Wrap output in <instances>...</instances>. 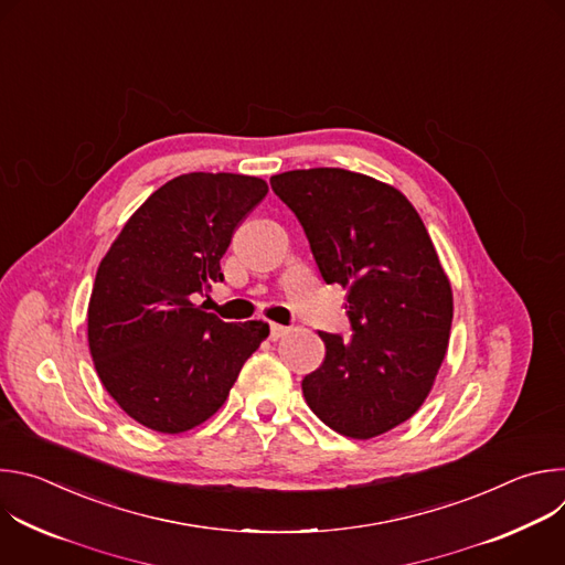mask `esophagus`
<instances>
[{
    "instance_id": "obj_1",
    "label": "esophagus",
    "mask_w": 565,
    "mask_h": 565,
    "mask_svg": "<svg viewBox=\"0 0 565 565\" xmlns=\"http://www.w3.org/2000/svg\"><path fill=\"white\" fill-rule=\"evenodd\" d=\"M286 333H288L286 327H281V324H270V340H279V338H284Z\"/></svg>"
}]
</instances>
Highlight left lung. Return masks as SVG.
Masks as SVG:
<instances>
[{"label": "left lung", "mask_w": 565, "mask_h": 565, "mask_svg": "<svg viewBox=\"0 0 565 565\" xmlns=\"http://www.w3.org/2000/svg\"><path fill=\"white\" fill-rule=\"evenodd\" d=\"M299 218L327 284L349 290L351 338L319 331L327 358L301 382L312 414L369 440L409 420L429 395L449 344L451 284L407 196L340 168L270 179Z\"/></svg>", "instance_id": "8db88e82"}]
</instances>
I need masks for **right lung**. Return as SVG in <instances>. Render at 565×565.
Returning a JSON list of instances; mask_svg holds the SVG:
<instances>
[{"instance_id": "right-lung-1", "label": "right lung", "mask_w": 565, "mask_h": 565, "mask_svg": "<svg viewBox=\"0 0 565 565\" xmlns=\"http://www.w3.org/2000/svg\"><path fill=\"white\" fill-rule=\"evenodd\" d=\"M266 194L257 177H177L131 214L100 262L89 351L109 395L142 427L181 434L205 423L268 338L266 321L227 324L194 303L223 281L232 234Z\"/></svg>"}]
</instances>
